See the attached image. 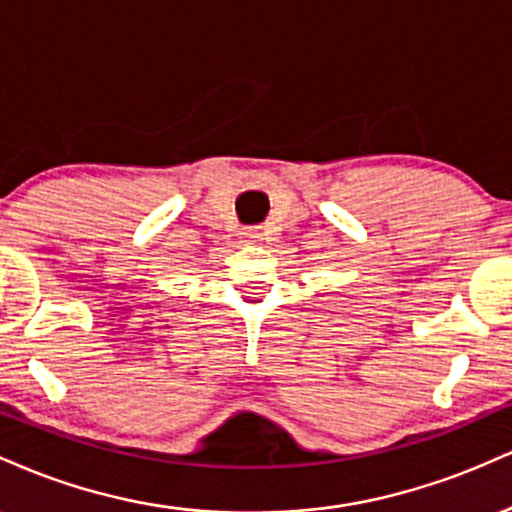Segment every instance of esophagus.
Here are the masks:
<instances>
[{"label": "esophagus", "mask_w": 512, "mask_h": 512, "mask_svg": "<svg viewBox=\"0 0 512 512\" xmlns=\"http://www.w3.org/2000/svg\"><path fill=\"white\" fill-rule=\"evenodd\" d=\"M244 237H246V242H258V239H261V234H258V232H246Z\"/></svg>", "instance_id": "esophagus-1"}]
</instances>
